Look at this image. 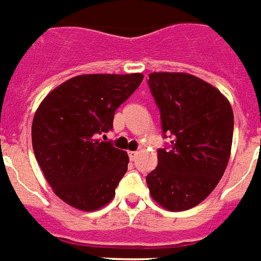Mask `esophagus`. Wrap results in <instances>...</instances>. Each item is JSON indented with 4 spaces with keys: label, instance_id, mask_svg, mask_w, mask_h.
<instances>
[{
    "label": "esophagus",
    "instance_id": "34e87169",
    "mask_svg": "<svg viewBox=\"0 0 261 261\" xmlns=\"http://www.w3.org/2000/svg\"><path fill=\"white\" fill-rule=\"evenodd\" d=\"M128 156H130L131 160H136L137 156H138V150H130V152H128Z\"/></svg>",
    "mask_w": 261,
    "mask_h": 261
}]
</instances>
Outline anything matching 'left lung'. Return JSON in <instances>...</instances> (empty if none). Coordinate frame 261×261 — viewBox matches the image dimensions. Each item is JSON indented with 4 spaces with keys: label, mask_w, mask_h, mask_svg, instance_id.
I'll return each instance as SVG.
<instances>
[{
    "label": "left lung",
    "mask_w": 261,
    "mask_h": 261,
    "mask_svg": "<svg viewBox=\"0 0 261 261\" xmlns=\"http://www.w3.org/2000/svg\"><path fill=\"white\" fill-rule=\"evenodd\" d=\"M150 92L160 111L169 149H158V167L146 175L152 198L171 212L206 199L228 165L233 113L228 99L188 73H150Z\"/></svg>",
    "instance_id": "1"
}]
</instances>
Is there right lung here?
<instances>
[{"mask_svg":"<svg viewBox=\"0 0 261 261\" xmlns=\"http://www.w3.org/2000/svg\"><path fill=\"white\" fill-rule=\"evenodd\" d=\"M144 74H82L48 94L32 125L34 155L57 196L84 212L109 203L127 171L128 155L102 133L140 87Z\"/></svg>","mask_w":261,"mask_h":261,"instance_id":"right-lung-1","label":"right lung"}]
</instances>
